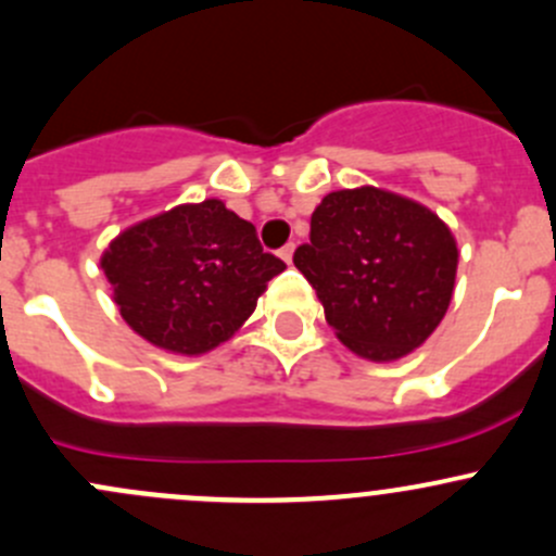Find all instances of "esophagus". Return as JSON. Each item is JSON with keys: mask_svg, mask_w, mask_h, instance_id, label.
Wrapping results in <instances>:
<instances>
[{"mask_svg": "<svg viewBox=\"0 0 556 556\" xmlns=\"http://www.w3.org/2000/svg\"><path fill=\"white\" fill-rule=\"evenodd\" d=\"M293 252H295V247L288 244V247H282V250H279V257H282V261L290 266V263H293Z\"/></svg>", "mask_w": 556, "mask_h": 556, "instance_id": "esophagus-1", "label": "esophagus"}]
</instances>
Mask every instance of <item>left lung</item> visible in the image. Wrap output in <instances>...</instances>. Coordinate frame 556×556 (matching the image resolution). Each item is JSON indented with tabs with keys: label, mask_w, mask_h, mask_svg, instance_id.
I'll return each instance as SVG.
<instances>
[{
	"label": "left lung",
	"mask_w": 556,
	"mask_h": 556,
	"mask_svg": "<svg viewBox=\"0 0 556 556\" xmlns=\"http://www.w3.org/2000/svg\"><path fill=\"white\" fill-rule=\"evenodd\" d=\"M457 261V239L433 210L374 185L325 195L309 244L293 255L336 339L371 363L430 339L452 304Z\"/></svg>",
	"instance_id": "1"
}]
</instances>
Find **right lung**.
Listing matches in <instances>:
<instances>
[{"instance_id":"right-lung-1","label":"right lung","mask_w":556,"mask_h":556,"mask_svg":"<svg viewBox=\"0 0 556 556\" xmlns=\"http://www.w3.org/2000/svg\"><path fill=\"white\" fill-rule=\"evenodd\" d=\"M112 301L148 344L199 357L231 339L268 279L285 271L255 226L220 199L177 204L117 233L102 252Z\"/></svg>"}]
</instances>
